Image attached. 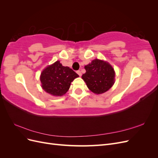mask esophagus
Returning a JSON list of instances; mask_svg holds the SVG:
<instances>
[{
  "label": "esophagus",
  "instance_id": "esophagus-1",
  "mask_svg": "<svg viewBox=\"0 0 158 158\" xmlns=\"http://www.w3.org/2000/svg\"><path fill=\"white\" fill-rule=\"evenodd\" d=\"M76 73H77V74H78L80 76H82V73H81V71H80V70H78L77 72H76Z\"/></svg>",
  "mask_w": 158,
  "mask_h": 158
}]
</instances>
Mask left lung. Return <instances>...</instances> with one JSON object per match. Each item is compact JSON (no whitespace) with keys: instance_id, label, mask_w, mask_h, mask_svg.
Instances as JSON below:
<instances>
[{"instance_id":"obj_1","label":"left lung","mask_w":158,"mask_h":158,"mask_svg":"<svg viewBox=\"0 0 158 158\" xmlns=\"http://www.w3.org/2000/svg\"><path fill=\"white\" fill-rule=\"evenodd\" d=\"M84 68L86 72L82 78L92 92L103 94L112 87L114 81V72L109 63L95 59Z\"/></svg>"}]
</instances>
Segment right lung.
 <instances>
[{"label": "right lung", "instance_id": "obj_1", "mask_svg": "<svg viewBox=\"0 0 158 158\" xmlns=\"http://www.w3.org/2000/svg\"><path fill=\"white\" fill-rule=\"evenodd\" d=\"M78 76L73 70L56 61L42 72L40 80L45 92L55 96H62L69 90L71 82Z\"/></svg>", "mask_w": 158, "mask_h": 158}]
</instances>
